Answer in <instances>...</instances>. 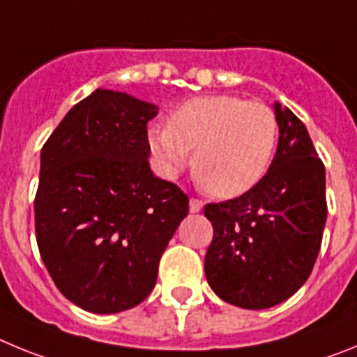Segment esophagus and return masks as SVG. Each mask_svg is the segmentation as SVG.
<instances>
[{
  "label": "esophagus",
  "mask_w": 357,
  "mask_h": 357,
  "mask_svg": "<svg viewBox=\"0 0 357 357\" xmlns=\"http://www.w3.org/2000/svg\"><path fill=\"white\" fill-rule=\"evenodd\" d=\"M202 209H204V202L198 200V198H191L189 200V211L191 213H200Z\"/></svg>",
  "instance_id": "obj_1"
}]
</instances>
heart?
<instances>
[{"label": "heart", "mask_w": 357, "mask_h": 357, "mask_svg": "<svg viewBox=\"0 0 357 357\" xmlns=\"http://www.w3.org/2000/svg\"><path fill=\"white\" fill-rule=\"evenodd\" d=\"M279 123L266 103L232 94H209L185 102L168 125L148 130V144L164 176L189 162L211 195L234 198L263 181L277 146Z\"/></svg>", "instance_id": "1"}]
</instances>
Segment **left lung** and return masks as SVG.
Here are the masks:
<instances>
[{"label": "left lung", "mask_w": 357, "mask_h": 357, "mask_svg": "<svg viewBox=\"0 0 357 357\" xmlns=\"http://www.w3.org/2000/svg\"><path fill=\"white\" fill-rule=\"evenodd\" d=\"M279 144L266 175L241 197L207 204L206 277L222 301L266 309L302 288L327 220L326 166L304 123L275 103Z\"/></svg>", "instance_id": "8db88e82"}]
</instances>
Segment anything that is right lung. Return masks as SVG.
<instances>
[{
    "mask_svg": "<svg viewBox=\"0 0 357 357\" xmlns=\"http://www.w3.org/2000/svg\"><path fill=\"white\" fill-rule=\"evenodd\" d=\"M157 107L96 89L64 116L40 151L36 238L62 295L98 314L151 293L189 198L150 169L146 125Z\"/></svg>",
    "mask_w": 357,
    "mask_h": 357,
    "instance_id": "obj_1",
    "label": "right lung"
}]
</instances>
